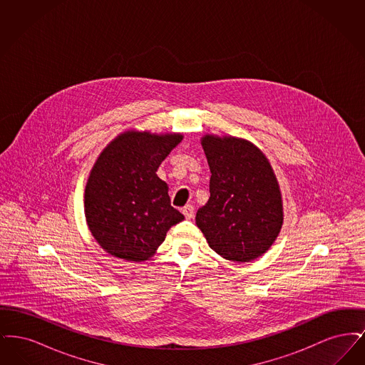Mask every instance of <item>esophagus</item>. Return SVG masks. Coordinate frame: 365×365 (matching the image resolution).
I'll list each match as a JSON object with an SVG mask.
<instances>
[{"instance_id":"34e87169","label":"esophagus","mask_w":365,"mask_h":365,"mask_svg":"<svg viewBox=\"0 0 365 365\" xmlns=\"http://www.w3.org/2000/svg\"><path fill=\"white\" fill-rule=\"evenodd\" d=\"M182 212H183V215L186 216V219H189V220L194 217V207L190 205V204H189V205H186L185 208L182 209Z\"/></svg>"}]
</instances>
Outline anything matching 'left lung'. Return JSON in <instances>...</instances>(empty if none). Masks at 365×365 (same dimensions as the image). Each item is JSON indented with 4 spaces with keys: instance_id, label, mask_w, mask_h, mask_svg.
<instances>
[{
    "instance_id": "1",
    "label": "left lung",
    "mask_w": 365,
    "mask_h": 365,
    "mask_svg": "<svg viewBox=\"0 0 365 365\" xmlns=\"http://www.w3.org/2000/svg\"><path fill=\"white\" fill-rule=\"evenodd\" d=\"M210 170L208 202L195 225L227 260L260 257L279 235L283 207L274 170L257 146L235 137L201 139Z\"/></svg>"
}]
</instances>
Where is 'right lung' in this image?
I'll return each instance as SVG.
<instances>
[{
  "label": "right lung",
  "instance_id": "obj_1",
  "mask_svg": "<svg viewBox=\"0 0 365 365\" xmlns=\"http://www.w3.org/2000/svg\"><path fill=\"white\" fill-rule=\"evenodd\" d=\"M183 139L127 131L97 158L85 190L87 226L109 255L127 261L152 257L167 231L185 219L157 168Z\"/></svg>",
  "mask_w": 365,
  "mask_h": 365
}]
</instances>
